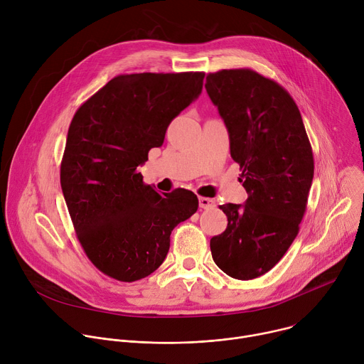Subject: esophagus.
I'll return each instance as SVG.
<instances>
[{
	"label": "esophagus",
	"mask_w": 364,
	"mask_h": 364,
	"mask_svg": "<svg viewBox=\"0 0 364 364\" xmlns=\"http://www.w3.org/2000/svg\"><path fill=\"white\" fill-rule=\"evenodd\" d=\"M198 204H200V209L209 210L215 207V200L209 198V197H198Z\"/></svg>",
	"instance_id": "obj_1"
}]
</instances>
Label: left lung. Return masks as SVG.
<instances>
[{
    "instance_id": "left-lung-1",
    "label": "left lung",
    "mask_w": 364,
    "mask_h": 364,
    "mask_svg": "<svg viewBox=\"0 0 364 364\" xmlns=\"http://www.w3.org/2000/svg\"><path fill=\"white\" fill-rule=\"evenodd\" d=\"M205 90L249 194L243 204L219 205L228 228L212 237V256L225 274L247 281L272 269L298 235L314 177L313 151L296 103L277 82L232 69L207 76Z\"/></svg>"
}]
</instances>
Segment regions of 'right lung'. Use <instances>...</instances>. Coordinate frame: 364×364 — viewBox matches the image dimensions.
I'll return each mask as SVG.
<instances>
[{"mask_svg":"<svg viewBox=\"0 0 364 364\" xmlns=\"http://www.w3.org/2000/svg\"><path fill=\"white\" fill-rule=\"evenodd\" d=\"M204 73H135L109 80L75 114L60 184L92 264L122 282L151 275L170 249L173 229L191 218L197 196L159 194L138 167L161 146L171 121L201 93Z\"/></svg>","mask_w":364,"mask_h":364,"instance_id":"1","label":"right lung"}]
</instances>
